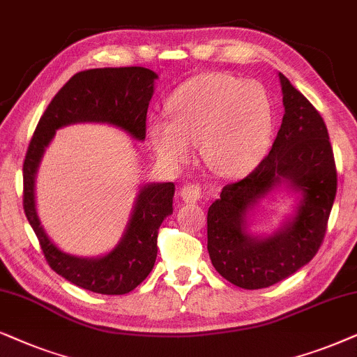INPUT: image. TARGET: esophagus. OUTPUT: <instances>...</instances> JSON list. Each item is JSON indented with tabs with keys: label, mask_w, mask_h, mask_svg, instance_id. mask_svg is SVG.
Returning a JSON list of instances; mask_svg holds the SVG:
<instances>
[{
	"label": "esophagus",
	"mask_w": 357,
	"mask_h": 357,
	"mask_svg": "<svg viewBox=\"0 0 357 357\" xmlns=\"http://www.w3.org/2000/svg\"><path fill=\"white\" fill-rule=\"evenodd\" d=\"M202 196H204L202 188L196 183L184 184L183 189H181V197H183L184 202H189V204L197 202V201H201Z\"/></svg>",
	"instance_id": "1"
}]
</instances>
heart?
Wrapping results in <instances>:
<instances>
[{"instance_id":"heart-1","label":"heart","mask_w":357,"mask_h":357,"mask_svg":"<svg viewBox=\"0 0 357 357\" xmlns=\"http://www.w3.org/2000/svg\"><path fill=\"white\" fill-rule=\"evenodd\" d=\"M168 117H151L149 137L171 166L188 163L194 145L213 173L234 178L263 158L273 135V107L263 88L227 73H202L181 84Z\"/></svg>"}]
</instances>
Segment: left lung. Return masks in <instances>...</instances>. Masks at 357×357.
I'll use <instances>...</instances> for the list:
<instances>
[{
    "label": "left lung",
    "mask_w": 357,
    "mask_h": 357,
    "mask_svg": "<svg viewBox=\"0 0 357 357\" xmlns=\"http://www.w3.org/2000/svg\"><path fill=\"white\" fill-rule=\"evenodd\" d=\"M284 117L269 155L240 181L223 186L207 212L213 268L241 289H264L310 263L323 243L336 196V165L320 112L279 73ZM287 182L303 197L298 213L269 237L245 230L248 212Z\"/></svg>",
    "instance_id": "obj_1"
}]
</instances>
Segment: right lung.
I'll return each mask as SVG.
<instances>
[{"label":"right lung","instance_id":"obj_1","mask_svg":"<svg viewBox=\"0 0 357 357\" xmlns=\"http://www.w3.org/2000/svg\"><path fill=\"white\" fill-rule=\"evenodd\" d=\"M156 78L155 71L144 66L79 71L52 99L27 149L22 166L24 212L50 268L86 291L122 296L145 281L156 259L158 228L173 213L174 184L153 183L142 188L126 234L116 248L99 258H78L56 248L40 225L34 199L37 169L55 132L70 123L106 122L135 140H144Z\"/></svg>","mask_w":357,"mask_h":357}]
</instances>
